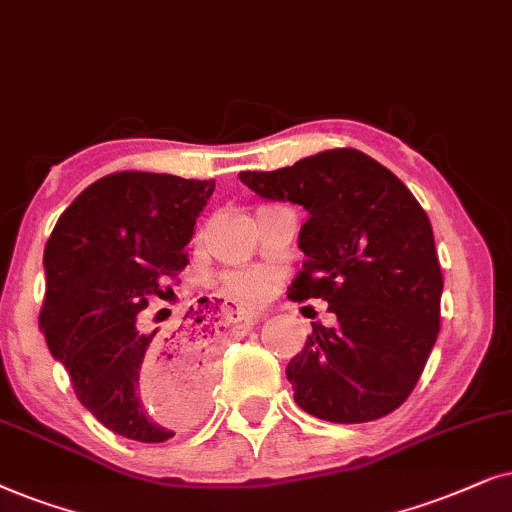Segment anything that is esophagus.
I'll return each instance as SVG.
<instances>
[{"label":"esophagus","mask_w":512,"mask_h":512,"mask_svg":"<svg viewBox=\"0 0 512 512\" xmlns=\"http://www.w3.org/2000/svg\"><path fill=\"white\" fill-rule=\"evenodd\" d=\"M260 318H262L260 311L243 309V306H236V311H234V323H236L238 327H250V325H255Z\"/></svg>","instance_id":"esophagus-1"}]
</instances>
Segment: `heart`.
Here are the masks:
<instances>
[{"label": "heart", "mask_w": 512, "mask_h": 512, "mask_svg": "<svg viewBox=\"0 0 512 512\" xmlns=\"http://www.w3.org/2000/svg\"><path fill=\"white\" fill-rule=\"evenodd\" d=\"M278 281V274L269 267H241V269H224L217 276L220 288L227 295L243 299V302H262L269 295Z\"/></svg>", "instance_id": "b5f03b06"}]
</instances>
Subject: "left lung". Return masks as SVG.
Segmentation results:
<instances>
[{
    "label": "left lung",
    "instance_id": "8db88e82",
    "mask_svg": "<svg viewBox=\"0 0 512 512\" xmlns=\"http://www.w3.org/2000/svg\"><path fill=\"white\" fill-rule=\"evenodd\" d=\"M238 177L262 199L309 210L299 231L306 262L288 297L325 299L337 316L335 327L311 323L285 367L295 403L332 424L398 410L440 332L442 271L426 210L391 170L351 147Z\"/></svg>",
    "mask_w": 512,
    "mask_h": 512
}]
</instances>
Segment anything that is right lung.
<instances>
[{"label":"right lung","instance_id":"add662e5","mask_svg":"<svg viewBox=\"0 0 512 512\" xmlns=\"http://www.w3.org/2000/svg\"><path fill=\"white\" fill-rule=\"evenodd\" d=\"M213 189L215 180L121 170L88 185L46 241V344L79 403L128 440L166 442L208 407L210 318L189 309L163 335L138 313L173 292L163 285L189 264L187 243Z\"/></svg>","mask_w":512,"mask_h":512}]
</instances>
